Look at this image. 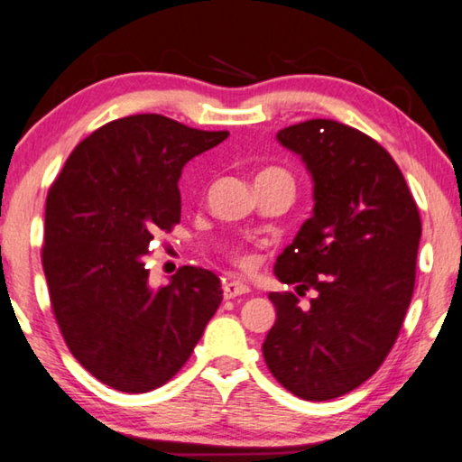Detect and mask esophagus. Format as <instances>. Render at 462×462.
Masks as SVG:
<instances>
[{"label":"esophagus","mask_w":462,"mask_h":462,"mask_svg":"<svg viewBox=\"0 0 462 462\" xmlns=\"http://www.w3.org/2000/svg\"><path fill=\"white\" fill-rule=\"evenodd\" d=\"M248 291H250V287L246 283H242V281H228V283H224L226 300H234V297L245 295Z\"/></svg>","instance_id":"obj_1"}]
</instances>
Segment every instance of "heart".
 Here are the masks:
<instances>
[{"label":"heart","instance_id":"b5f03b06","mask_svg":"<svg viewBox=\"0 0 462 462\" xmlns=\"http://www.w3.org/2000/svg\"><path fill=\"white\" fill-rule=\"evenodd\" d=\"M267 175H285V173L281 169H275V167L264 169V171H261V173H259V177H267ZM259 177H256V179H259ZM232 261L236 263L240 269H250L254 264L253 256H250L248 253H245V250H240V248L232 250Z\"/></svg>","mask_w":462,"mask_h":462}]
</instances>
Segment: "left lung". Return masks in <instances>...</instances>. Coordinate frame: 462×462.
I'll list each match as a JSON object with an SVG mask.
<instances>
[{
    "mask_svg": "<svg viewBox=\"0 0 462 462\" xmlns=\"http://www.w3.org/2000/svg\"><path fill=\"white\" fill-rule=\"evenodd\" d=\"M314 179V214L279 254L277 319L263 356L308 402L340 397L374 374L408 314L421 222L397 162L377 140L334 120L277 132ZM308 291L312 300L301 307Z\"/></svg>",
    "mask_w": 462,
    "mask_h": 462,
    "instance_id": "8db88e82",
    "label": "left lung"
}]
</instances>
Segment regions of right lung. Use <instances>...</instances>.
I'll return each instance as SVG.
<instances>
[{
    "instance_id": "right-lung-1",
    "label": "right lung",
    "mask_w": 462,
    "mask_h": 462,
    "mask_svg": "<svg viewBox=\"0 0 462 462\" xmlns=\"http://www.w3.org/2000/svg\"><path fill=\"white\" fill-rule=\"evenodd\" d=\"M228 132L161 114L107 122L81 140L46 198L42 269L71 355L106 385L146 393L191 356L222 301L216 273L181 267L152 287L144 259L181 222L177 181Z\"/></svg>"
}]
</instances>
